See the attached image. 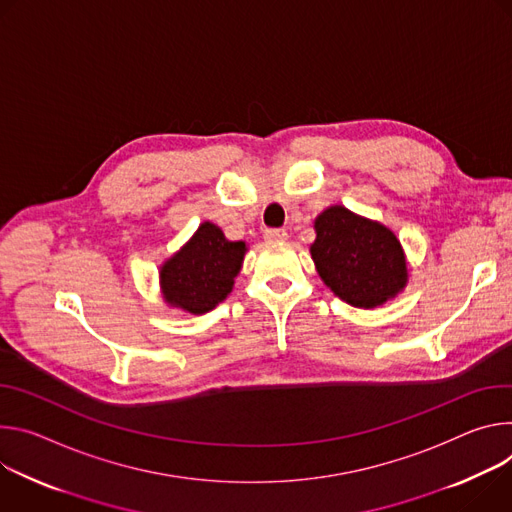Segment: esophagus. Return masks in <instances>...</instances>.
<instances>
[{
    "label": "esophagus",
    "mask_w": 512,
    "mask_h": 512,
    "mask_svg": "<svg viewBox=\"0 0 512 512\" xmlns=\"http://www.w3.org/2000/svg\"><path fill=\"white\" fill-rule=\"evenodd\" d=\"M287 238H289L287 230H278V227H270V230H264V240H268V242H282Z\"/></svg>",
    "instance_id": "esophagus-1"
}]
</instances>
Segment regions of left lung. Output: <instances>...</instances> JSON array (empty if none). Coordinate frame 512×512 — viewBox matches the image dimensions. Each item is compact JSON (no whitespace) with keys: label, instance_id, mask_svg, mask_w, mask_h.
<instances>
[{"label":"left lung","instance_id":"obj_1","mask_svg":"<svg viewBox=\"0 0 512 512\" xmlns=\"http://www.w3.org/2000/svg\"><path fill=\"white\" fill-rule=\"evenodd\" d=\"M315 234L311 258L321 280L352 307L374 309L407 287L403 246L386 225L331 205L317 215Z\"/></svg>","mask_w":512,"mask_h":512}]
</instances>
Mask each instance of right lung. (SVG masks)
I'll list each match as a JSON object with an SVG mask.
<instances>
[{"instance_id":"obj_1","label":"right lung","mask_w":512,"mask_h":512,"mask_svg":"<svg viewBox=\"0 0 512 512\" xmlns=\"http://www.w3.org/2000/svg\"><path fill=\"white\" fill-rule=\"evenodd\" d=\"M246 252V242H230L215 223H201L193 238L160 266L164 303L193 315L215 309L232 293Z\"/></svg>"}]
</instances>
